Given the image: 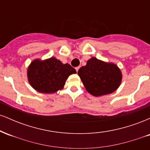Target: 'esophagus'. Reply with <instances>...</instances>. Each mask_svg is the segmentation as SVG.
<instances>
[{
  "instance_id": "1",
  "label": "esophagus",
  "mask_w": 150,
  "mask_h": 150,
  "mask_svg": "<svg viewBox=\"0 0 150 150\" xmlns=\"http://www.w3.org/2000/svg\"><path fill=\"white\" fill-rule=\"evenodd\" d=\"M79 69H80V67H79V66H78V67H76V68H75V70H76L77 72L78 71Z\"/></svg>"
}]
</instances>
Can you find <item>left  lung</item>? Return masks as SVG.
I'll return each mask as SVG.
<instances>
[{
    "label": "left lung",
    "instance_id": "1",
    "mask_svg": "<svg viewBox=\"0 0 150 150\" xmlns=\"http://www.w3.org/2000/svg\"><path fill=\"white\" fill-rule=\"evenodd\" d=\"M77 74L88 92L94 96L111 94L118 89L122 75L113 63H105L92 58L87 65L79 69Z\"/></svg>",
    "mask_w": 150,
    "mask_h": 150
}]
</instances>
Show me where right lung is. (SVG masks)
I'll return each instance as SVG.
<instances>
[{
  "label": "right lung",
  "mask_w": 150,
  "mask_h": 150,
  "mask_svg": "<svg viewBox=\"0 0 150 150\" xmlns=\"http://www.w3.org/2000/svg\"><path fill=\"white\" fill-rule=\"evenodd\" d=\"M76 70L70 64H63L55 58L45 61L34 60L27 70L30 85L41 93H54L61 89L65 80Z\"/></svg>",
  "instance_id": "obj_1"
}]
</instances>
